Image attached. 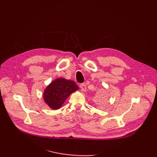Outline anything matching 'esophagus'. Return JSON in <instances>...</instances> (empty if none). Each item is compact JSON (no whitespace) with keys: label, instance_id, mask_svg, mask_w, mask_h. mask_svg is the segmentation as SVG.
I'll use <instances>...</instances> for the list:
<instances>
[{"label":"esophagus","instance_id":"esophagus-1","mask_svg":"<svg viewBox=\"0 0 157 157\" xmlns=\"http://www.w3.org/2000/svg\"><path fill=\"white\" fill-rule=\"evenodd\" d=\"M80 88L81 90H82V91L83 92H85L86 90V85L85 83H81L80 85Z\"/></svg>","mask_w":157,"mask_h":157}]
</instances>
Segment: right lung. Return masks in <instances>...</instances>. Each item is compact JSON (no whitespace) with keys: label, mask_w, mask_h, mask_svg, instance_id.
<instances>
[{"label":"right lung","mask_w":157,"mask_h":157,"mask_svg":"<svg viewBox=\"0 0 157 157\" xmlns=\"http://www.w3.org/2000/svg\"><path fill=\"white\" fill-rule=\"evenodd\" d=\"M79 87L73 81L59 78L53 81L45 89L44 100L53 109L60 108L65 101Z\"/></svg>","instance_id":"add662e5"}]
</instances>
